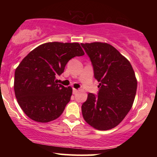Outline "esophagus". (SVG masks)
<instances>
[{
	"mask_svg": "<svg viewBox=\"0 0 157 157\" xmlns=\"http://www.w3.org/2000/svg\"><path fill=\"white\" fill-rule=\"evenodd\" d=\"M78 91V89H73V94H76L77 92Z\"/></svg>",
	"mask_w": 157,
	"mask_h": 157,
	"instance_id": "34e87169",
	"label": "esophagus"
}]
</instances>
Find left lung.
Listing matches in <instances>:
<instances>
[{"mask_svg": "<svg viewBox=\"0 0 157 157\" xmlns=\"http://www.w3.org/2000/svg\"><path fill=\"white\" fill-rule=\"evenodd\" d=\"M81 46L93 64L95 78L100 82L98 96L89 93L81 106L83 117L96 129H111L132 107L137 89L134 71L128 60L107 43Z\"/></svg>", "mask_w": 157, "mask_h": 157, "instance_id": "obj_1", "label": "left lung"}]
</instances>
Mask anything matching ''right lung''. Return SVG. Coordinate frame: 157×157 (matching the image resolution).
Masks as SVG:
<instances>
[{"mask_svg":"<svg viewBox=\"0 0 157 157\" xmlns=\"http://www.w3.org/2000/svg\"><path fill=\"white\" fill-rule=\"evenodd\" d=\"M84 54L78 43L48 42L22 60L15 71L14 91L27 117L47 123L62 114L73 90L57 83L56 76L63 72L70 59Z\"/></svg>","mask_w":157,"mask_h":157,"instance_id":"right-lung-1","label":"right lung"}]
</instances>
